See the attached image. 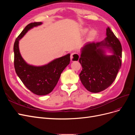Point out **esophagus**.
Returning <instances> with one entry per match:
<instances>
[{"label":"esophagus","instance_id":"1","mask_svg":"<svg viewBox=\"0 0 135 135\" xmlns=\"http://www.w3.org/2000/svg\"><path fill=\"white\" fill-rule=\"evenodd\" d=\"M79 59V55L76 54V53H73L71 54L70 56V60L71 61L73 62V61H78Z\"/></svg>","mask_w":135,"mask_h":135}]
</instances>
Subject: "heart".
Listing matches in <instances>:
<instances>
[{"mask_svg":"<svg viewBox=\"0 0 135 135\" xmlns=\"http://www.w3.org/2000/svg\"><path fill=\"white\" fill-rule=\"evenodd\" d=\"M88 31V28H85L83 30V32L84 34H85V33H87ZM97 32L95 29H92L89 32V34H88L89 38L92 39V38H94L97 35Z\"/></svg>","mask_w":135,"mask_h":135,"instance_id":"1","label":"heart"}]
</instances>
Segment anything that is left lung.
I'll return each mask as SVG.
<instances>
[{
  "instance_id": "8db88e82",
  "label": "left lung",
  "mask_w": 135,
  "mask_h": 135,
  "mask_svg": "<svg viewBox=\"0 0 135 135\" xmlns=\"http://www.w3.org/2000/svg\"><path fill=\"white\" fill-rule=\"evenodd\" d=\"M106 35L102 42H88L81 48L79 61L82 70L79 74L80 79L84 87L93 93L109 87L121 68L122 48L119 40L109 27ZM107 50L112 55L106 54Z\"/></svg>"
}]
</instances>
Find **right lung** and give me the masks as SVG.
I'll return each mask as SVG.
<instances>
[{
    "label": "right lung",
    "instance_id": "obj_1",
    "mask_svg": "<svg viewBox=\"0 0 135 135\" xmlns=\"http://www.w3.org/2000/svg\"><path fill=\"white\" fill-rule=\"evenodd\" d=\"M42 22H32L27 25L14 43V65L16 74L23 84L30 91L37 95L43 96L51 92L57 83L61 74L70 64V54L52 60L42 66H34L23 60L19 50V40L27 32Z\"/></svg>",
    "mask_w": 135,
    "mask_h": 135
}]
</instances>
